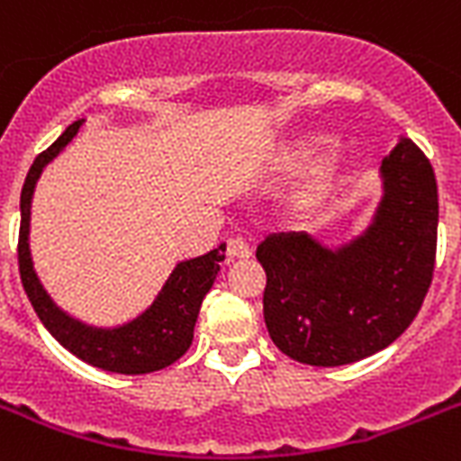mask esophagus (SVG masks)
I'll list each match as a JSON object with an SVG mask.
<instances>
[{"mask_svg": "<svg viewBox=\"0 0 461 461\" xmlns=\"http://www.w3.org/2000/svg\"><path fill=\"white\" fill-rule=\"evenodd\" d=\"M226 254H228V259H249V257H252V249H249L248 242L233 238V240H228Z\"/></svg>", "mask_w": 461, "mask_h": 461, "instance_id": "esophagus-1", "label": "esophagus"}]
</instances>
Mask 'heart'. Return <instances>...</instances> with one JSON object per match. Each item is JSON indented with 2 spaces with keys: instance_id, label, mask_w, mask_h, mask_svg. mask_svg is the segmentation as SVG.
<instances>
[{
  "instance_id": "1",
  "label": "heart",
  "mask_w": 461,
  "mask_h": 461,
  "mask_svg": "<svg viewBox=\"0 0 461 461\" xmlns=\"http://www.w3.org/2000/svg\"><path fill=\"white\" fill-rule=\"evenodd\" d=\"M329 142V135L323 132H304L300 138L290 140L288 145L281 147L278 152V164L283 171L294 173L302 167H307L316 154L321 152V147ZM345 157L340 152L323 154L309 167V171L302 176V180L290 190L288 194V212L294 216H307V213L321 209L326 202L338 193L345 178Z\"/></svg>"
}]
</instances>
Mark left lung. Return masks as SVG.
<instances>
[{
    "instance_id": "1",
    "label": "left lung",
    "mask_w": 461,
    "mask_h": 461,
    "mask_svg": "<svg viewBox=\"0 0 461 461\" xmlns=\"http://www.w3.org/2000/svg\"><path fill=\"white\" fill-rule=\"evenodd\" d=\"M381 178V204L355 240L330 249L309 233H274L257 248L267 271L264 321L290 359L359 362L395 342L419 314L436 267V176L402 138L383 159Z\"/></svg>"
}]
</instances>
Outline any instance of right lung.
Here are the masks:
<instances>
[{
    "instance_id": "1",
    "label": "right lung",
    "mask_w": 461,
    "mask_h": 461,
    "mask_svg": "<svg viewBox=\"0 0 461 461\" xmlns=\"http://www.w3.org/2000/svg\"><path fill=\"white\" fill-rule=\"evenodd\" d=\"M83 126V119L66 128L51 147H47L38 159L32 161L21 190V233H18V271L23 281L25 294L31 300L35 314L71 355L97 369L113 374H152L178 362L193 345L194 321L200 314L202 300L212 290L221 271V261L226 259V245H219L212 252L180 261L164 283L157 300L132 321L116 329H97L73 319L59 309L47 290L42 288L31 259V204L42 168L64 149Z\"/></svg>"
}]
</instances>
